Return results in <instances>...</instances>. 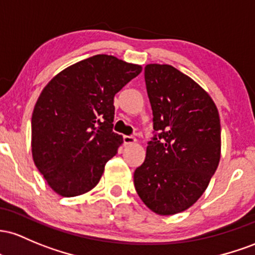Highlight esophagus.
Segmentation results:
<instances>
[{
  "label": "esophagus",
  "mask_w": 255,
  "mask_h": 255,
  "mask_svg": "<svg viewBox=\"0 0 255 255\" xmlns=\"http://www.w3.org/2000/svg\"><path fill=\"white\" fill-rule=\"evenodd\" d=\"M124 143L125 144H133L136 143V138L133 136H124Z\"/></svg>",
  "instance_id": "esophagus-1"
}]
</instances>
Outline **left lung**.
Instances as JSON below:
<instances>
[{"label": "left lung", "instance_id": "8db88e82", "mask_svg": "<svg viewBox=\"0 0 255 255\" xmlns=\"http://www.w3.org/2000/svg\"><path fill=\"white\" fill-rule=\"evenodd\" d=\"M144 79L158 135L133 183L150 211L172 216L195 204L218 167L219 113L207 91L173 66L147 65Z\"/></svg>", "mask_w": 255, "mask_h": 255}]
</instances>
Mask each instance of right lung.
Masks as SVG:
<instances>
[{"instance_id":"1","label":"right lung","mask_w":255,"mask_h":255,"mask_svg":"<svg viewBox=\"0 0 255 255\" xmlns=\"http://www.w3.org/2000/svg\"><path fill=\"white\" fill-rule=\"evenodd\" d=\"M142 71L113 55L68 66L42 90L31 119L33 162L59 195L96 187L123 143L113 132L114 95Z\"/></svg>"}]
</instances>
